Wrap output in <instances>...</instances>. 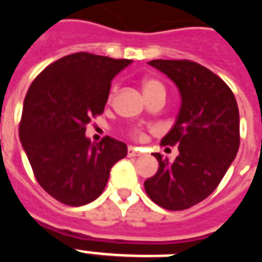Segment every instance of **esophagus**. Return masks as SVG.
<instances>
[{"mask_svg":"<svg viewBox=\"0 0 262 262\" xmlns=\"http://www.w3.org/2000/svg\"><path fill=\"white\" fill-rule=\"evenodd\" d=\"M127 154H129V157H139V156H142V150L130 146V147L127 148Z\"/></svg>","mask_w":262,"mask_h":262,"instance_id":"34e87169","label":"esophagus"}]
</instances>
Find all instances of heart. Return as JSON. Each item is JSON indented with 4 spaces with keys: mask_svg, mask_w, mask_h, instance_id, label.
Masks as SVG:
<instances>
[{
    "mask_svg": "<svg viewBox=\"0 0 262 262\" xmlns=\"http://www.w3.org/2000/svg\"><path fill=\"white\" fill-rule=\"evenodd\" d=\"M142 86H143V92H144V94H148V92H151V91H157V90H163V91H164L163 85L160 84L159 81H156V80L143 81ZM111 97H112V92H111ZM133 136L136 137V139H143V137H144V133H143L140 129H135V130H133Z\"/></svg>",
    "mask_w": 262,
    "mask_h": 262,
    "instance_id": "obj_1",
    "label": "heart"
}]
</instances>
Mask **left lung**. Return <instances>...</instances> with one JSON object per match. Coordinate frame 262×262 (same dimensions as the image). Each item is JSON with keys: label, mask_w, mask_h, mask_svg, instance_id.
Listing matches in <instances>:
<instances>
[{"label": "left lung", "mask_w": 262, "mask_h": 262, "mask_svg": "<svg viewBox=\"0 0 262 262\" xmlns=\"http://www.w3.org/2000/svg\"><path fill=\"white\" fill-rule=\"evenodd\" d=\"M178 88L181 106L171 130L161 139L178 144L174 163L154 153L159 170L144 181L148 198L168 210L202 202L219 185L240 146L236 98L210 70L189 60H151Z\"/></svg>", "instance_id": "obj_1"}]
</instances>
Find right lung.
Here are the masks:
<instances>
[{"label": "right lung", "mask_w": 262, "mask_h": 262, "mask_svg": "<svg viewBox=\"0 0 262 262\" xmlns=\"http://www.w3.org/2000/svg\"><path fill=\"white\" fill-rule=\"evenodd\" d=\"M132 60L74 53L54 61L28 90L19 139L40 187L59 202L82 206L106 187L127 146L112 137L91 143L85 125L106 105L111 81Z\"/></svg>", "instance_id": "1"}]
</instances>
